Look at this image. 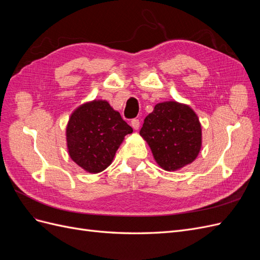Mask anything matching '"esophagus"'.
Returning <instances> with one entry per match:
<instances>
[{
	"mask_svg": "<svg viewBox=\"0 0 260 260\" xmlns=\"http://www.w3.org/2000/svg\"><path fill=\"white\" fill-rule=\"evenodd\" d=\"M131 127L135 129V130H138L139 127H140V121L139 119H132L131 120Z\"/></svg>",
	"mask_w": 260,
	"mask_h": 260,
	"instance_id": "34e87169",
	"label": "esophagus"
}]
</instances>
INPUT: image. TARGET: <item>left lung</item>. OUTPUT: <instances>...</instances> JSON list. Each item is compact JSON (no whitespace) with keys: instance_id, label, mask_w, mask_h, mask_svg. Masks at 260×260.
Instances as JSON below:
<instances>
[{"instance_id":"1","label":"left lung","mask_w":260,"mask_h":260,"mask_svg":"<svg viewBox=\"0 0 260 260\" xmlns=\"http://www.w3.org/2000/svg\"><path fill=\"white\" fill-rule=\"evenodd\" d=\"M160 168L176 171L193 162L202 147V125L193 109L176 101L156 104L140 130Z\"/></svg>"}]
</instances>
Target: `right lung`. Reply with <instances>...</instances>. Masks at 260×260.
<instances>
[{"mask_svg":"<svg viewBox=\"0 0 260 260\" xmlns=\"http://www.w3.org/2000/svg\"><path fill=\"white\" fill-rule=\"evenodd\" d=\"M132 128L107 101L94 100L76 108L66 128L70 158L90 174L112 164L117 149Z\"/></svg>","mask_w":260,"mask_h":260,"instance_id":"obj_1","label":"right lung"}]
</instances>
